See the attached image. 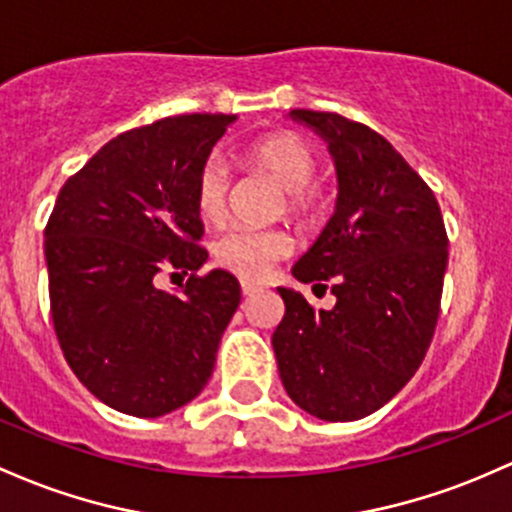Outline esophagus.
<instances>
[{"label": "esophagus", "instance_id": "1", "mask_svg": "<svg viewBox=\"0 0 512 512\" xmlns=\"http://www.w3.org/2000/svg\"><path fill=\"white\" fill-rule=\"evenodd\" d=\"M240 286H243V296H255L262 291L260 284H252V282H243Z\"/></svg>", "mask_w": 512, "mask_h": 512}]
</instances>
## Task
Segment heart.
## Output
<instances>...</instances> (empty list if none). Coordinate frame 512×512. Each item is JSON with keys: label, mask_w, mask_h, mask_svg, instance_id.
Instances as JSON below:
<instances>
[{"label": "heart", "mask_w": 512, "mask_h": 512, "mask_svg": "<svg viewBox=\"0 0 512 512\" xmlns=\"http://www.w3.org/2000/svg\"><path fill=\"white\" fill-rule=\"evenodd\" d=\"M250 170L267 174L277 187L284 189L286 211L299 221H308L318 211V192L311 187L318 172V157L308 143L289 133H277L252 143L243 153ZM230 192V174L221 160H209L196 177V211L201 221L218 223L226 216ZM291 252V238L282 230H245L235 228L213 243V257L221 267L238 277H267L274 262Z\"/></svg>", "instance_id": "1"}]
</instances>
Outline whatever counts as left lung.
I'll use <instances>...</instances> for the list:
<instances>
[{"label": "left lung", "instance_id": "left-lung-1", "mask_svg": "<svg viewBox=\"0 0 512 512\" xmlns=\"http://www.w3.org/2000/svg\"><path fill=\"white\" fill-rule=\"evenodd\" d=\"M328 143L338 201L291 274L330 284L335 306L313 311L279 286L272 335L296 406L330 423L379 411L418 372L440 316L447 233L435 194L384 136L330 111H289Z\"/></svg>", "mask_w": 512, "mask_h": 512}]
</instances>
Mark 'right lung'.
<instances>
[{"label":"right lung","instance_id":"add662e5","mask_svg":"<svg viewBox=\"0 0 512 512\" xmlns=\"http://www.w3.org/2000/svg\"><path fill=\"white\" fill-rule=\"evenodd\" d=\"M238 116H170L121 133L60 189L46 226L50 313L63 355L101 403L136 418L187 406L213 374L240 284L209 260L196 177ZM165 266L193 272L179 295Z\"/></svg>","mask_w":512,"mask_h":512}]
</instances>
